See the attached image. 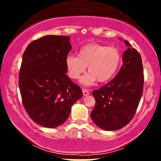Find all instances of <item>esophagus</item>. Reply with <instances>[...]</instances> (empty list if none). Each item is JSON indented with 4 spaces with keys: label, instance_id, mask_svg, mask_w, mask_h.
<instances>
[{
    "label": "esophagus",
    "instance_id": "obj_1",
    "mask_svg": "<svg viewBox=\"0 0 161 161\" xmlns=\"http://www.w3.org/2000/svg\"><path fill=\"white\" fill-rule=\"evenodd\" d=\"M82 92H83V95H85V96L88 95H89V94H90L89 91H88V90L86 89V88H83V89H82Z\"/></svg>",
    "mask_w": 161,
    "mask_h": 161
}]
</instances>
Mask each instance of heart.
<instances>
[{"instance_id": "heart-1", "label": "heart", "mask_w": 161, "mask_h": 161, "mask_svg": "<svg viewBox=\"0 0 161 161\" xmlns=\"http://www.w3.org/2000/svg\"><path fill=\"white\" fill-rule=\"evenodd\" d=\"M119 51L114 47L90 43L79 49L78 56L69 54L66 57L67 74L72 79H77L87 69L89 72L81 79L86 86L93 85L96 81L106 82L114 78L121 65Z\"/></svg>"}]
</instances>
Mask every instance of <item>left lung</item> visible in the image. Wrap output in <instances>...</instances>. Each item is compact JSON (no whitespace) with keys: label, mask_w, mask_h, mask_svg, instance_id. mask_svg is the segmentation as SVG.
Returning <instances> with one entry per match:
<instances>
[{"label":"left lung","mask_w":161,"mask_h":161,"mask_svg":"<svg viewBox=\"0 0 161 161\" xmlns=\"http://www.w3.org/2000/svg\"><path fill=\"white\" fill-rule=\"evenodd\" d=\"M123 64L118 74L100 89L92 92L95 106L91 113L94 123L107 131L120 129L136 114L144 86L142 57L127 41Z\"/></svg>","instance_id":"obj_1"}]
</instances>
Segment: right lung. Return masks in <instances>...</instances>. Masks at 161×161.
Segmentation results:
<instances>
[{"instance_id": "right-lung-1", "label": "right lung", "mask_w": 161, "mask_h": 161, "mask_svg": "<svg viewBox=\"0 0 161 161\" xmlns=\"http://www.w3.org/2000/svg\"><path fill=\"white\" fill-rule=\"evenodd\" d=\"M71 48L69 36H45L31 42L23 53L19 76L22 101L29 117L42 126L63 124L82 96L80 87L66 74Z\"/></svg>"}]
</instances>
